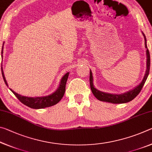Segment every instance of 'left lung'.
<instances>
[{
	"label": "left lung",
	"mask_w": 152,
	"mask_h": 152,
	"mask_svg": "<svg viewBox=\"0 0 152 152\" xmlns=\"http://www.w3.org/2000/svg\"><path fill=\"white\" fill-rule=\"evenodd\" d=\"M144 38H145V48L147 49L146 51V54H147V70L145 72V74L144 76V78L143 79L142 82L138 85L136 88H135L132 91H130L129 92H125L124 94H112L109 93H105V92L99 91L94 88L93 86V78H92V74L91 70L90 71V85H91V88L92 92V93L94 95V96L99 99V101L111 102V103L115 104H120V103H126V102H130L134 99L140 93L141 90L142 89L143 86L145 84L146 80L148 78V76L149 75V72H150V52L147 47V44H146V39L145 36L144 35Z\"/></svg>",
	"instance_id": "obj_1"
}]
</instances>
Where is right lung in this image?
Segmentation results:
<instances>
[{
    "mask_svg": "<svg viewBox=\"0 0 152 152\" xmlns=\"http://www.w3.org/2000/svg\"><path fill=\"white\" fill-rule=\"evenodd\" d=\"M2 50H3V47L2 48L1 54H2ZM1 71H2V77H3L4 83L6 84L7 86H8L7 82L6 81V79H5L3 70H2V68H1ZM68 75H69V72L66 73L65 75L63 76V78H61L60 86H59V88H58L57 91H56L55 92H53V94L49 95V96H47L35 97V98L23 96L16 93V92H15L13 91H12L11 88H10V90H11L12 93L15 95V96L19 100L20 102H21L23 104H24L27 107L32 108V109H43V108H45V107H51L53 106V105L57 104L58 102H60V100L62 99V97L64 96V94L65 93L66 84L67 80H68Z\"/></svg>",
    "mask_w": 152,
    "mask_h": 152,
    "instance_id": "add662e5",
    "label": "right lung"
}]
</instances>
